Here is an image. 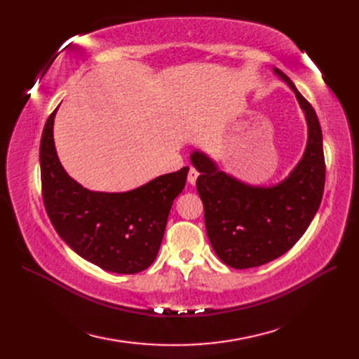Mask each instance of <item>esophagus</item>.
Returning a JSON list of instances; mask_svg holds the SVG:
<instances>
[{
  "instance_id": "esophagus-1",
  "label": "esophagus",
  "mask_w": 359,
  "mask_h": 359,
  "mask_svg": "<svg viewBox=\"0 0 359 359\" xmlns=\"http://www.w3.org/2000/svg\"><path fill=\"white\" fill-rule=\"evenodd\" d=\"M198 177H199V172H198L196 169H194V168H190V169H189V175H187L189 182H190V184H194V182H196Z\"/></svg>"
}]
</instances>
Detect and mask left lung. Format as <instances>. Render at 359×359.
Segmentation results:
<instances>
[{
    "instance_id": "1",
    "label": "left lung",
    "mask_w": 359,
    "mask_h": 359,
    "mask_svg": "<svg viewBox=\"0 0 359 359\" xmlns=\"http://www.w3.org/2000/svg\"><path fill=\"white\" fill-rule=\"evenodd\" d=\"M276 73L295 93L309 126L306 153L289 178L274 187H250L217 170L202 153L191 154L201 172L196 187L206 235L215 255L235 269L265 265L285 255L307 231L323 194L325 157L318 115L287 76L278 69Z\"/></svg>"
}]
</instances>
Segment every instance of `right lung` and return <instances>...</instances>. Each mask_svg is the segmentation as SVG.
Masks as SVG:
<instances>
[{"label":"right lung","mask_w":359,"mask_h":359,"mask_svg":"<svg viewBox=\"0 0 359 359\" xmlns=\"http://www.w3.org/2000/svg\"><path fill=\"white\" fill-rule=\"evenodd\" d=\"M53 111L40 140L41 196L50 223L76 253L104 271L136 274L154 262L173 199L189 168L126 193L90 191L62 169L53 145Z\"/></svg>","instance_id":"1"}]
</instances>
